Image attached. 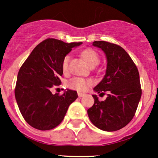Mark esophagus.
Segmentation results:
<instances>
[{"label": "esophagus", "mask_w": 158, "mask_h": 158, "mask_svg": "<svg viewBox=\"0 0 158 158\" xmlns=\"http://www.w3.org/2000/svg\"><path fill=\"white\" fill-rule=\"evenodd\" d=\"M85 95V94L82 93V92H78V96H79V98H82V97H83Z\"/></svg>", "instance_id": "obj_1"}]
</instances>
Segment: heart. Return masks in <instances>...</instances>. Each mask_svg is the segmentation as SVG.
<instances>
[{"instance_id": "obj_1", "label": "heart", "mask_w": 158, "mask_h": 158, "mask_svg": "<svg viewBox=\"0 0 158 158\" xmlns=\"http://www.w3.org/2000/svg\"><path fill=\"white\" fill-rule=\"evenodd\" d=\"M82 56L85 60V61L89 65V66H92V65H97L99 63V56H98V53L92 49H85L82 52ZM69 58V56H66L63 59V70L64 72H66L68 70ZM91 82H92L89 79H85L80 77H74L70 79L69 82H67V85L69 88L72 89H75V90L78 91H84L88 88Z\"/></svg>"}]
</instances>
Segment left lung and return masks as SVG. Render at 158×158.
<instances>
[{"label":"left lung","mask_w":158,"mask_h":158,"mask_svg":"<svg viewBox=\"0 0 158 158\" xmlns=\"http://www.w3.org/2000/svg\"><path fill=\"white\" fill-rule=\"evenodd\" d=\"M92 46L106 54V75L94 88L98 93L107 92L104 101L92 95L94 105L87 113L92 123L106 131L126 126L135 116L141 97L139 73L133 60L122 47L106 41H95Z\"/></svg>","instance_id":"left-lung-1"}]
</instances>
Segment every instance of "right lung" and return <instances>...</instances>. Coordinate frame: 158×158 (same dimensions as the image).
<instances>
[{"mask_svg": "<svg viewBox=\"0 0 158 158\" xmlns=\"http://www.w3.org/2000/svg\"><path fill=\"white\" fill-rule=\"evenodd\" d=\"M82 44L47 39L33 49L20 67L14 92L16 101L23 118L33 128L41 131L56 128L78 98L76 91L67 89L60 95L50 90L61 84L63 59L72 48Z\"/></svg>", "mask_w": 158, "mask_h": 158, "instance_id": "1", "label": "right lung"}]
</instances>
